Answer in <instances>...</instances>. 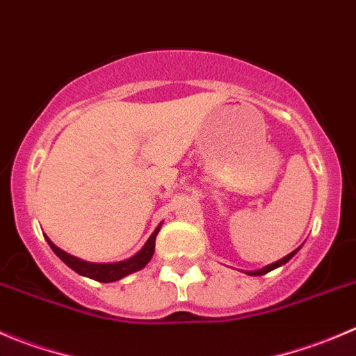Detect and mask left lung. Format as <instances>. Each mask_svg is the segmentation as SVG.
Returning <instances> with one entry per match:
<instances>
[{"label":"left lung","mask_w":356,"mask_h":356,"mask_svg":"<svg viewBox=\"0 0 356 356\" xmlns=\"http://www.w3.org/2000/svg\"><path fill=\"white\" fill-rule=\"evenodd\" d=\"M299 248H301V247H298V248H296V250H292L291 254H289V255H285V257H282L280 261H277V262H271V264L264 266V268H261V270H255V271H245V273H247V275H250V277H261V275L270 273V271L277 270V268H280V266H284L285 262H289V261H291V259L294 257L296 254H298V252H299Z\"/></svg>","instance_id":"8db88e82"}]
</instances>
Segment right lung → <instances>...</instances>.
Listing matches in <instances>:
<instances>
[{
    "mask_svg": "<svg viewBox=\"0 0 356 356\" xmlns=\"http://www.w3.org/2000/svg\"><path fill=\"white\" fill-rule=\"evenodd\" d=\"M161 229V222L158 224L156 229L151 233V236L147 238L146 243L143 245L137 254H134L132 257L125 259V261H118V262H88V261H83V259L74 257V255L67 254L64 252L62 248H58L57 245L51 243L50 238H47L48 245H50L51 250L65 262V264L71 268L72 271H76L78 275L86 278H92V280H97L102 282V284H109V282H118L122 278L129 277V275L136 273V271L143 270L144 266L151 261L154 254V241H156V234L158 231Z\"/></svg>",
    "mask_w": 356,
    "mask_h": 356,
    "instance_id": "1",
    "label": "right lung"
}]
</instances>
